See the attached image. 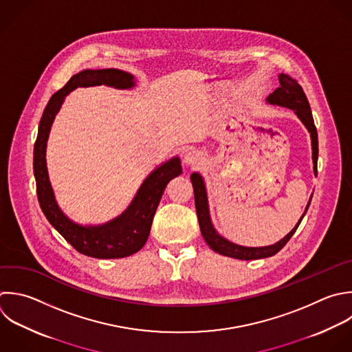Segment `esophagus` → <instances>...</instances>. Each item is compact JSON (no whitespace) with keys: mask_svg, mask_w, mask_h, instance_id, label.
<instances>
[{"mask_svg":"<svg viewBox=\"0 0 352 352\" xmlns=\"http://www.w3.org/2000/svg\"><path fill=\"white\" fill-rule=\"evenodd\" d=\"M202 154L198 153L197 150H191L184 155V162L190 166H197L199 164H202Z\"/></svg>","mask_w":352,"mask_h":352,"instance_id":"esophagus-1","label":"esophagus"}]
</instances>
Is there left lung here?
<instances>
[{"mask_svg": "<svg viewBox=\"0 0 352 352\" xmlns=\"http://www.w3.org/2000/svg\"><path fill=\"white\" fill-rule=\"evenodd\" d=\"M279 87L268 96V102L272 104H278V106H283L287 107L290 110H293L296 113V116L301 120V122L305 125V128L308 129V132L311 133V143H312V161H314V172L316 175V164H318V133H316V128L314 124V118L311 114V109H309V103L307 100V96L302 91V88L298 85V82L289 77L287 74H280L279 76ZM191 182H192V187H194V199H195V209H197V216H198V223H199V228H201V234L204 236V239L206 241V243L217 253L228 256V257H234L238 260H256V258H264V257H270L274 256L275 253H278L286 243L287 241L292 238V235L296 232L298 224L301 223L309 202L305 208L304 214L301 216V219L298 220V223L296 224V227L285 236L282 238L279 242L270 245V246H264V248H245V246H239L235 245L230 241H227L226 238L220 236L216 230L212 226L210 217H209V209H208V198H206V190H205V184L204 180L201 177V175L198 173H192L191 175Z\"/></svg>", "mask_w": 352, "mask_h": 352, "instance_id": "8db88e82", "label": "left lung"}]
</instances>
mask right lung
<instances>
[{
  "mask_svg": "<svg viewBox=\"0 0 352 352\" xmlns=\"http://www.w3.org/2000/svg\"><path fill=\"white\" fill-rule=\"evenodd\" d=\"M102 84L120 89H128L135 85L133 76L117 69L84 70L73 76L50 99L41 117L34 144V176L38 202L45 217L77 252L96 258H120L131 256L144 246L162 192L169 180L182 173V165L179 158H172L155 169L144 180L129 208L121 216L103 226H80L63 213L55 199L45 160L51 125L66 95L77 87Z\"/></svg>",
  "mask_w": 352,
  "mask_h": 352,
  "instance_id": "obj_1",
  "label": "right lung"
}]
</instances>
